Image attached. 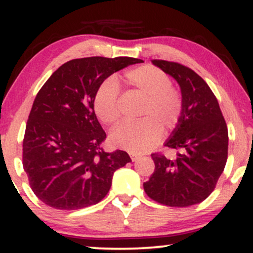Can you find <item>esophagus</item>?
Here are the masks:
<instances>
[{"label": "esophagus", "mask_w": 253, "mask_h": 253, "mask_svg": "<svg viewBox=\"0 0 253 253\" xmlns=\"http://www.w3.org/2000/svg\"><path fill=\"white\" fill-rule=\"evenodd\" d=\"M130 158H131V160H132V161H137L138 159H139V155L136 154V153H130Z\"/></svg>", "instance_id": "34e87169"}]
</instances>
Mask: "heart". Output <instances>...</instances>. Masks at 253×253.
Wrapping results in <instances>:
<instances>
[{"label": "heart", "instance_id": "obj_1", "mask_svg": "<svg viewBox=\"0 0 253 253\" xmlns=\"http://www.w3.org/2000/svg\"><path fill=\"white\" fill-rule=\"evenodd\" d=\"M127 84L146 96L136 122H124L113 130L114 146L130 152H146L154 147L162 132L175 129L181 121L184 101L182 93L160 68L144 64L124 74ZM94 112L102 123L113 126L120 120V86L109 77L99 85L94 95Z\"/></svg>", "mask_w": 253, "mask_h": 253}]
</instances>
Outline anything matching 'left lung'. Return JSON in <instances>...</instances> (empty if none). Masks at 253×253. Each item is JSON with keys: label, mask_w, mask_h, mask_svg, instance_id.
I'll list each match as a JSON object with an SVG mask.
<instances>
[{"label": "left lung", "mask_w": 253, "mask_h": 253, "mask_svg": "<svg viewBox=\"0 0 253 253\" xmlns=\"http://www.w3.org/2000/svg\"><path fill=\"white\" fill-rule=\"evenodd\" d=\"M176 79L184 109L165 146L179 151L175 159L151 154L155 168L144 190L151 199L170 207L205 200L215 189L228 158V129L219 102L206 82L176 62L152 60Z\"/></svg>", "instance_id": "1"}]
</instances>
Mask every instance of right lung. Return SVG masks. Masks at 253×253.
<instances>
[{"instance_id":"add662e5","label":"right lung","mask_w":253,"mask_h":253,"mask_svg":"<svg viewBox=\"0 0 253 253\" xmlns=\"http://www.w3.org/2000/svg\"><path fill=\"white\" fill-rule=\"evenodd\" d=\"M133 57H84L61 65L34 99L23 140V167L31 189L56 210L95 205L129 154L102 148L106 132L94 113L99 85L114 72L140 63Z\"/></svg>"}]
</instances>
